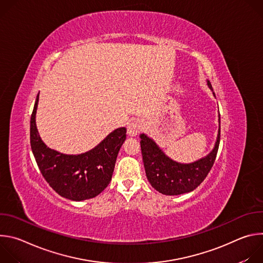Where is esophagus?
Wrapping results in <instances>:
<instances>
[{
  "mask_svg": "<svg viewBox=\"0 0 263 263\" xmlns=\"http://www.w3.org/2000/svg\"><path fill=\"white\" fill-rule=\"evenodd\" d=\"M142 128H143V125H142V123L139 122V121H134V122L130 123V124L128 125V128H127L128 135H129L130 137H135V136H137V135L140 133V131L142 130Z\"/></svg>",
  "mask_w": 263,
  "mask_h": 263,
  "instance_id": "34e87169",
  "label": "esophagus"
}]
</instances>
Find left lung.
<instances>
[{
	"label": "left lung",
	"mask_w": 263,
	"mask_h": 263,
	"mask_svg": "<svg viewBox=\"0 0 263 263\" xmlns=\"http://www.w3.org/2000/svg\"><path fill=\"white\" fill-rule=\"evenodd\" d=\"M207 85L215 97L209 81H207ZM139 137L145 175L152 187L166 196L187 194L196 190L204 181L214 163L220 138V119L218 116V133L212 151L192 163H180L171 159L158 144L144 133Z\"/></svg>",
	"instance_id": "8db88e82"
}]
</instances>
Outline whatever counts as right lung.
<instances>
[{
    "mask_svg": "<svg viewBox=\"0 0 263 263\" xmlns=\"http://www.w3.org/2000/svg\"><path fill=\"white\" fill-rule=\"evenodd\" d=\"M36 97L30 121V142L36 163L52 189L71 201H83L100 195L111 181L117 157L126 140V128L109 133L90 151L67 155L46 145L36 128Z\"/></svg>",
    "mask_w": 263,
    "mask_h": 263,
    "instance_id": "add662e5",
    "label": "right lung"
}]
</instances>
